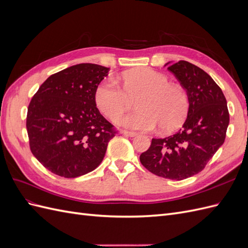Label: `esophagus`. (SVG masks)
<instances>
[{
    "label": "esophagus",
    "instance_id": "esophagus-1",
    "mask_svg": "<svg viewBox=\"0 0 248 248\" xmlns=\"http://www.w3.org/2000/svg\"><path fill=\"white\" fill-rule=\"evenodd\" d=\"M120 133L123 134V136L130 137V138H133V137H137L138 136V133L132 132V131H127V130H121V131H120Z\"/></svg>",
    "mask_w": 248,
    "mask_h": 248
}]
</instances>
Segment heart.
I'll return each mask as SVG.
<instances>
[{
	"mask_svg": "<svg viewBox=\"0 0 248 248\" xmlns=\"http://www.w3.org/2000/svg\"><path fill=\"white\" fill-rule=\"evenodd\" d=\"M119 81L121 88L111 79L103 80L95 91L96 106L108 119L121 117L137 97L138 110L119 121L127 128L151 131L160 126L162 131H171L184 121L188 98L181 87L169 84L167 76L141 67L124 72Z\"/></svg>",
	"mask_w": 248,
	"mask_h": 248,
	"instance_id": "b5f03b06",
	"label": "heart"
}]
</instances>
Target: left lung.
Returning a JSON list of instances; mask_svg holds the SVG:
<instances>
[{"mask_svg": "<svg viewBox=\"0 0 248 248\" xmlns=\"http://www.w3.org/2000/svg\"><path fill=\"white\" fill-rule=\"evenodd\" d=\"M167 65L187 92V118L172 136L152 139L140 160L154 175L183 180L204 170L223 144L230 115L221 89L207 72L187 61Z\"/></svg>", "mask_w": 248, "mask_h": 248, "instance_id": "1", "label": "left lung"}]
</instances>
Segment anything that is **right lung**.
<instances>
[{"instance_id": "add662e5", "label": "right lung", "mask_w": 248, "mask_h": 248, "mask_svg": "<svg viewBox=\"0 0 248 248\" xmlns=\"http://www.w3.org/2000/svg\"><path fill=\"white\" fill-rule=\"evenodd\" d=\"M108 70L91 63L68 67L50 76L30 102V148L54 174L77 178L103 160L117 131L97 108L95 91Z\"/></svg>"}]
</instances>
